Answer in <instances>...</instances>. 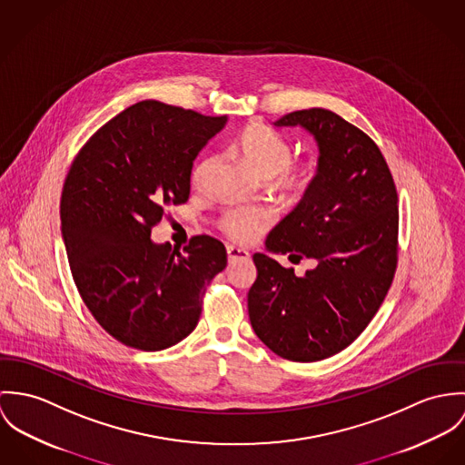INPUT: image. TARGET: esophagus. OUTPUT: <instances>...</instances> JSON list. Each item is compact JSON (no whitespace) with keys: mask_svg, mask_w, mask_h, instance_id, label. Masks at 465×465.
I'll use <instances>...</instances> for the list:
<instances>
[{"mask_svg":"<svg viewBox=\"0 0 465 465\" xmlns=\"http://www.w3.org/2000/svg\"><path fill=\"white\" fill-rule=\"evenodd\" d=\"M226 252H228V260L230 262H233V260H248L250 258V253L246 250L237 248V246H228Z\"/></svg>","mask_w":465,"mask_h":465,"instance_id":"34e87169","label":"esophagus"}]
</instances>
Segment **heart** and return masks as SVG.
Listing matches in <instances>:
<instances>
[{"mask_svg": "<svg viewBox=\"0 0 465 465\" xmlns=\"http://www.w3.org/2000/svg\"><path fill=\"white\" fill-rule=\"evenodd\" d=\"M237 152L248 162V165L260 178L271 180L278 176L276 187L287 198H300L313 185L319 174L317 156L292 160V144L263 124L248 126L239 141ZM215 156H205L194 169L193 180L202 185L207 178ZM272 223V215L265 208H230L217 224L219 230L235 242H253Z\"/></svg>", "mask_w": 465, "mask_h": 465, "instance_id": "b5f03b06", "label": "heart"}]
</instances>
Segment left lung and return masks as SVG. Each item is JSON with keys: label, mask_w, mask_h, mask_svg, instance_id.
Returning a JSON list of instances; mask_svg holds the SVG:
<instances>
[{"label": "left lung", "mask_w": 465, "mask_h": 465, "mask_svg": "<svg viewBox=\"0 0 465 465\" xmlns=\"http://www.w3.org/2000/svg\"><path fill=\"white\" fill-rule=\"evenodd\" d=\"M303 126L319 146V174L267 235L271 253L313 258L305 276L255 253L248 312L258 339L292 361L348 348L383 303L398 265V193L374 141L326 108L296 110L274 126Z\"/></svg>", "instance_id": "8db88e82"}]
</instances>
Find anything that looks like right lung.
<instances>
[{
    "label": "right lung",
    "mask_w": 465,
    "mask_h": 465,
    "mask_svg": "<svg viewBox=\"0 0 465 465\" xmlns=\"http://www.w3.org/2000/svg\"><path fill=\"white\" fill-rule=\"evenodd\" d=\"M228 117L146 100L128 106L84 144L64 182L60 221L76 289L108 335L160 351L198 324L226 250L196 235L173 250L152 228L191 194L193 162Z\"/></svg>",
    "instance_id": "1"
}]
</instances>
